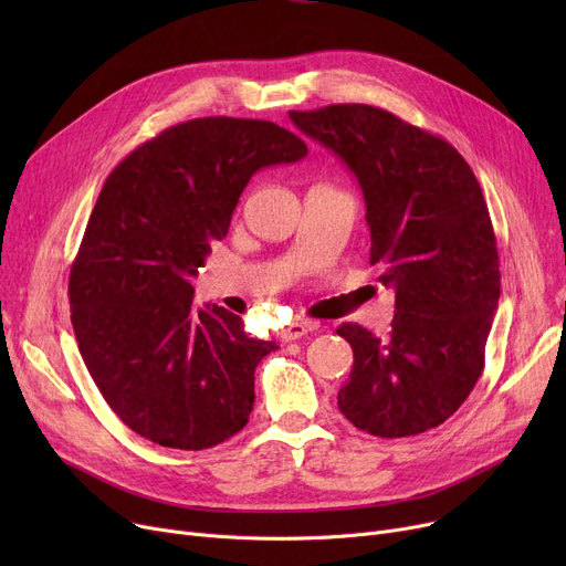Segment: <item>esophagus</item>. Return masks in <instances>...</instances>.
<instances>
[{
	"instance_id": "34e87169",
	"label": "esophagus",
	"mask_w": 566,
	"mask_h": 566,
	"mask_svg": "<svg viewBox=\"0 0 566 566\" xmlns=\"http://www.w3.org/2000/svg\"><path fill=\"white\" fill-rule=\"evenodd\" d=\"M316 328H318V325H316L314 321H293V323H289L286 328L280 333V337H282L284 342H293V339L305 337L307 333H314Z\"/></svg>"
}]
</instances>
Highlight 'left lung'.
I'll return each mask as SVG.
<instances>
[{
  "label": "left lung",
  "mask_w": 566,
  "mask_h": 566,
  "mask_svg": "<svg viewBox=\"0 0 566 566\" xmlns=\"http://www.w3.org/2000/svg\"><path fill=\"white\" fill-rule=\"evenodd\" d=\"M289 116L358 178L369 263L395 289L388 337L337 328L353 348L339 410L371 436L424 433L459 410L484 369L500 261L482 188L450 142L392 112L344 103Z\"/></svg>",
  "instance_id": "8db88e82"
}]
</instances>
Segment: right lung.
I'll return each instance as SVG.
<instances>
[{"instance_id":"1","label":"right lung","mask_w":566,"mask_h":566,"mask_svg":"<svg viewBox=\"0 0 566 566\" xmlns=\"http://www.w3.org/2000/svg\"><path fill=\"white\" fill-rule=\"evenodd\" d=\"M305 156L273 122L203 116L107 176L71 268V323L101 395L142 438L195 452L248 424L254 369L277 344L245 335L224 307H195L192 277L250 178Z\"/></svg>"}]
</instances>
